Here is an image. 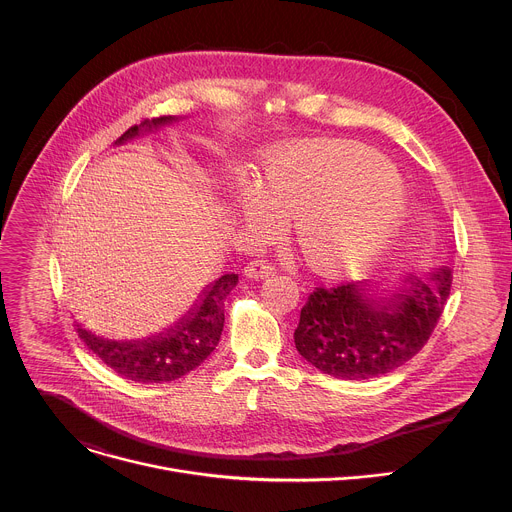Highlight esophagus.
Segmentation results:
<instances>
[{
    "label": "esophagus",
    "instance_id": "34e87169",
    "mask_svg": "<svg viewBox=\"0 0 512 512\" xmlns=\"http://www.w3.org/2000/svg\"><path fill=\"white\" fill-rule=\"evenodd\" d=\"M243 273H245L247 279H257L259 281V279H267L273 273V267L269 263H265V261H251L243 269Z\"/></svg>",
    "mask_w": 512,
    "mask_h": 512
}]
</instances>
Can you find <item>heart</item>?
Returning <instances> with one entry per match:
<instances>
[{
	"label": "heart",
	"mask_w": 512,
	"mask_h": 512,
	"mask_svg": "<svg viewBox=\"0 0 512 512\" xmlns=\"http://www.w3.org/2000/svg\"><path fill=\"white\" fill-rule=\"evenodd\" d=\"M405 202L393 166L338 141L287 145L263 186L233 190L239 221L261 239L279 235L283 218H296V237L322 275L352 271L377 255L397 231Z\"/></svg>",
	"instance_id": "b5f03b06"
}]
</instances>
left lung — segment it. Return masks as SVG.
Returning a JSON list of instances; mask_svg holds the SVG:
<instances>
[{"label":"left lung","mask_w":512,"mask_h":512,"mask_svg":"<svg viewBox=\"0 0 512 512\" xmlns=\"http://www.w3.org/2000/svg\"><path fill=\"white\" fill-rule=\"evenodd\" d=\"M452 269L425 277L405 273L397 283L352 281L316 287L294 332L298 352L322 373L362 381L387 375L429 340L450 296Z\"/></svg>","instance_id":"left-lung-1"}]
</instances>
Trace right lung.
<instances>
[{"mask_svg": "<svg viewBox=\"0 0 512 512\" xmlns=\"http://www.w3.org/2000/svg\"><path fill=\"white\" fill-rule=\"evenodd\" d=\"M174 121H178L174 115L145 119L143 123L129 127L115 145L143 133H152ZM237 281V273L218 277L200 291L198 300L174 326L148 338L111 340L93 334L79 322L77 332L87 348L123 379L135 383H170L200 367L216 348L225 326V300Z\"/></svg>", "mask_w": 512, "mask_h": 512, "instance_id": "right-lung-1", "label": "right lung"}]
</instances>
